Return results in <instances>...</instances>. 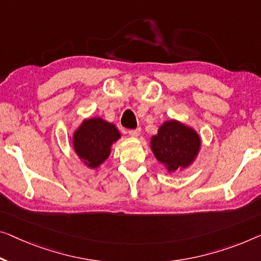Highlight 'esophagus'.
<instances>
[{"mask_svg": "<svg viewBox=\"0 0 261 261\" xmlns=\"http://www.w3.org/2000/svg\"><path fill=\"white\" fill-rule=\"evenodd\" d=\"M139 134H141V129H136V130H129V135L131 137H138Z\"/></svg>", "mask_w": 261, "mask_h": 261, "instance_id": "1", "label": "esophagus"}]
</instances>
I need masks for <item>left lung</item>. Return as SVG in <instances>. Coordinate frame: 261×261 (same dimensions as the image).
<instances>
[{
    "label": "left lung",
    "mask_w": 261,
    "mask_h": 261,
    "mask_svg": "<svg viewBox=\"0 0 261 261\" xmlns=\"http://www.w3.org/2000/svg\"><path fill=\"white\" fill-rule=\"evenodd\" d=\"M200 149V137L192 127L171 119L162 124L151 138V150L169 172L188 168Z\"/></svg>",
    "instance_id": "8db88e82"
}]
</instances>
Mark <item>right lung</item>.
Wrapping results in <instances>:
<instances>
[{
	"label": "right lung",
	"mask_w": 261,
	"mask_h": 261,
	"mask_svg": "<svg viewBox=\"0 0 261 261\" xmlns=\"http://www.w3.org/2000/svg\"><path fill=\"white\" fill-rule=\"evenodd\" d=\"M119 138V131L112 123L99 117L84 119L73 132V150L85 165L97 169L107 161L112 144Z\"/></svg>",
	"instance_id": "1"
}]
</instances>
